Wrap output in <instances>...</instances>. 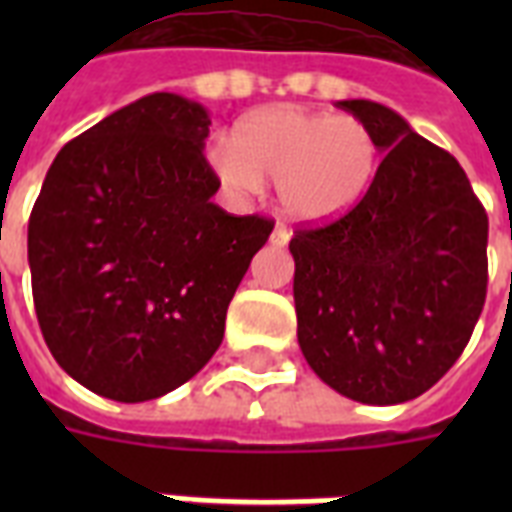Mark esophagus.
Masks as SVG:
<instances>
[{"mask_svg": "<svg viewBox=\"0 0 512 512\" xmlns=\"http://www.w3.org/2000/svg\"><path fill=\"white\" fill-rule=\"evenodd\" d=\"M289 239H292V231H289V228H284V225H276V228H273V233H271L273 244L284 247V244H289Z\"/></svg>", "mask_w": 512, "mask_h": 512, "instance_id": "obj_1", "label": "esophagus"}]
</instances>
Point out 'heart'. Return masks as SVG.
I'll return each instance as SVG.
<instances>
[{"instance_id":"heart-1","label":"heart","mask_w":512,"mask_h":512,"mask_svg":"<svg viewBox=\"0 0 512 512\" xmlns=\"http://www.w3.org/2000/svg\"><path fill=\"white\" fill-rule=\"evenodd\" d=\"M236 191L279 183V201L297 223L324 225L345 217L366 196L380 170L382 146L356 116L300 106L252 111L233 127L231 146L209 154Z\"/></svg>"}]
</instances>
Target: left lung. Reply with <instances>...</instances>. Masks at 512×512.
<instances>
[{"instance_id": "8db88e82", "label": "left lung", "mask_w": 512, "mask_h": 512, "mask_svg": "<svg viewBox=\"0 0 512 512\" xmlns=\"http://www.w3.org/2000/svg\"><path fill=\"white\" fill-rule=\"evenodd\" d=\"M372 127L380 170L348 215L300 225L297 342L311 369L361 404H404L468 345L489 284V217L449 151L390 108L340 100Z\"/></svg>"}]
</instances>
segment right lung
<instances>
[{
    "label": "right lung",
    "instance_id": "1",
    "mask_svg": "<svg viewBox=\"0 0 512 512\" xmlns=\"http://www.w3.org/2000/svg\"><path fill=\"white\" fill-rule=\"evenodd\" d=\"M207 108L154 92L60 148L28 220L44 342L98 396L138 404L188 382L273 231L212 201Z\"/></svg>",
    "mask_w": 512,
    "mask_h": 512
}]
</instances>
